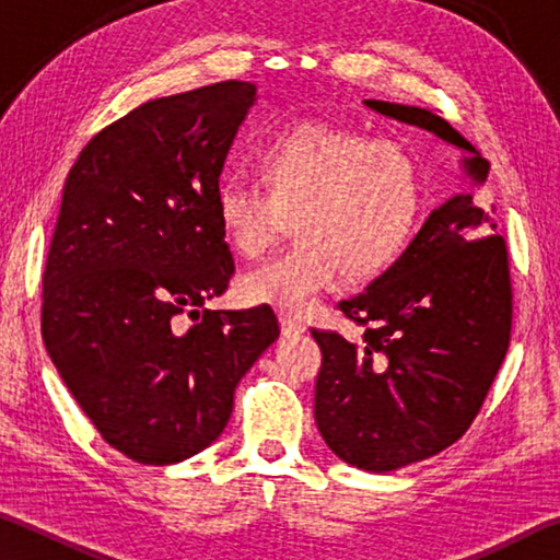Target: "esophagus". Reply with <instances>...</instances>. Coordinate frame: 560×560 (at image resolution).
Segmentation results:
<instances>
[{
    "label": "esophagus",
    "instance_id": "obj_1",
    "mask_svg": "<svg viewBox=\"0 0 560 560\" xmlns=\"http://www.w3.org/2000/svg\"><path fill=\"white\" fill-rule=\"evenodd\" d=\"M279 326H281V336L283 338H296L301 334H306V326H303L299 318H293L289 314H281L279 316Z\"/></svg>",
    "mask_w": 560,
    "mask_h": 560
}]
</instances>
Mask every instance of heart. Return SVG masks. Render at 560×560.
<instances>
[{
    "instance_id": "b5f03b06",
    "label": "heart",
    "mask_w": 560,
    "mask_h": 560,
    "mask_svg": "<svg viewBox=\"0 0 560 560\" xmlns=\"http://www.w3.org/2000/svg\"><path fill=\"white\" fill-rule=\"evenodd\" d=\"M264 185L244 173L217 185L214 212L236 254L259 257L287 232L296 244L240 279L257 306L303 314L348 273L368 279L400 257L415 230L422 179L415 158L390 140L308 120L259 150Z\"/></svg>"
}]
</instances>
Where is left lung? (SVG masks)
Masks as SVG:
<instances>
[{"label":"left lung","mask_w":560,"mask_h":560,"mask_svg":"<svg viewBox=\"0 0 560 560\" xmlns=\"http://www.w3.org/2000/svg\"><path fill=\"white\" fill-rule=\"evenodd\" d=\"M385 118L432 132L459 150L469 189L432 210L407 249L360 296L340 303L363 343L311 330L324 353L314 415L320 438L350 467L385 474L447 450L469 430L504 363L511 336L506 244L485 236V210L471 187L489 163L428 108L363 101Z\"/></svg>","instance_id":"left-lung-1"}]
</instances>
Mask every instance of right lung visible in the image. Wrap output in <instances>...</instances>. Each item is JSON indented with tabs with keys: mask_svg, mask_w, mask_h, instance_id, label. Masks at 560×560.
I'll return each instance as SVG.
<instances>
[{
	"mask_svg": "<svg viewBox=\"0 0 560 560\" xmlns=\"http://www.w3.org/2000/svg\"><path fill=\"white\" fill-rule=\"evenodd\" d=\"M257 98L252 81H222L148 101L103 128L66 177L44 346L101 438L132 462L163 467L210 447L234 387L279 338L269 306L202 308L234 271L214 195Z\"/></svg>",
	"mask_w": 560,
	"mask_h": 560,
	"instance_id": "obj_1",
	"label": "right lung"
}]
</instances>
